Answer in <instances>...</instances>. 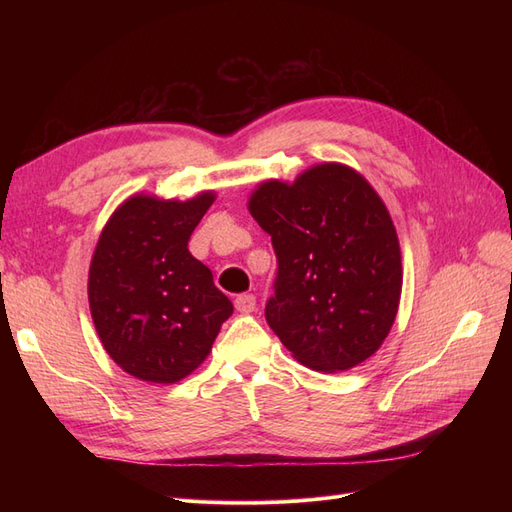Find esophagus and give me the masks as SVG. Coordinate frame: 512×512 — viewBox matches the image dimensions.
<instances>
[{
	"mask_svg": "<svg viewBox=\"0 0 512 512\" xmlns=\"http://www.w3.org/2000/svg\"><path fill=\"white\" fill-rule=\"evenodd\" d=\"M235 307H237V312H241V314H252L256 309V297L252 292H243L235 299Z\"/></svg>",
	"mask_w": 512,
	"mask_h": 512,
	"instance_id": "esophagus-1",
	"label": "esophagus"
}]
</instances>
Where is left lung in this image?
<instances>
[{
  "mask_svg": "<svg viewBox=\"0 0 512 512\" xmlns=\"http://www.w3.org/2000/svg\"><path fill=\"white\" fill-rule=\"evenodd\" d=\"M250 213L277 258L265 318L294 359L346 371L389 335L401 294L397 232L380 196L352 168L320 164L292 185L267 181Z\"/></svg>",
  "mask_w": 512,
  "mask_h": 512,
  "instance_id": "1",
  "label": "left lung"
}]
</instances>
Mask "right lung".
Segmentation results:
<instances>
[{
    "label": "right lung",
    "mask_w": 512,
    "mask_h": 512,
    "mask_svg": "<svg viewBox=\"0 0 512 512\" xmlns=\"http://www.w3.org/2000/svg\"><path fill=\"white\" fill-rule=\"evenodd\" d=\"M213 194L132 196L104 226L89 267V307L108 356L130 376L173 384L207 359L232 303L188 241Z\"/></svg>",
    "instance_id": "1"
}]
</instances>
